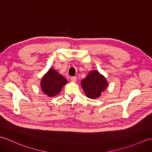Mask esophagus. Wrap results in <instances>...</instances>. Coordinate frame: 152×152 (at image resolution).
<instances>
[{
  "label": "esophagus",
  "instance_id": "esophagus-1",
  "mask_svg": "<svg viewBox=\"0 0 152 152\" xmlns=\"http://www.w3.org/2000/svg\"><path fill=\"white\" fill-rule=\"evenodd\" d=\"M71 82H76V80H77V77H76V76H72V77H71Z\"/></svg>",
  "mask_w": 152,
  "mask_h": 152
}]
</instances>
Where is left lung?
<instances>
[{
  "mask_svg": "<svg viewBox=\"0 0 152 152\" xmlns=\"http://www.w3.org/2000/svg\"><path fill=\"white\" fill-rule=\"evenodd\" d=\"M81 86L88 97L95 99L107 88L108 83L105 77L97 70L90 71L88 75L82 80Z\"/></svg>",
  "mask_w": 152,
  "mask_h": 152,
  "instance_id": "obj_1",
  "label": "left lung"
}]
</instances>
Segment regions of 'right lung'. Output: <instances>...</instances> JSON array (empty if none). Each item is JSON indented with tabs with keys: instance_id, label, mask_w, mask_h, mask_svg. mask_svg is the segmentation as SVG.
I'll use <instances>...</instances> for the list:
<instances>
[{
	"instance_id": "add662e5",
	"label": "right lung",
	"mask_w": 152,
	"mask_h": 152,
	"mask_svg": "<svg viewBox=\"0 0 152 152\" xmlns=\"http://www.w3.org/2000/svg\"><path fill=\"white\" fill-rule=\"evenodd\" d=\"M67 82L64 76L61 75L57 70L50 69L41 80V89L46 95L53 97L59 94Z\"/></svg>"
}]
</instances>
